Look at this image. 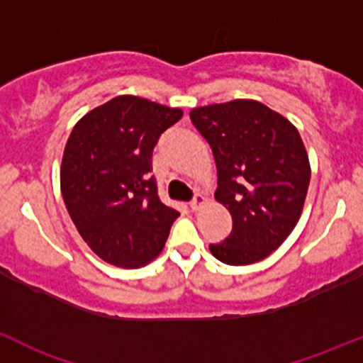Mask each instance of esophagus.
Instances as JSON below:
<instances>
[{
    "instance_id": "34e87169",
    "label": "esophagus",
    "mask_w": 363,
    "mask_h": 363,
    "mask_svg": "<svg viewBox=\"0 0 363 363\" xmlns=\"http://www.w3.org/2000/svg\"><path fill=\"white\" fill-rule=\"evenodd\" d=\"M205 203H207V198H205L203 194H196V196H194V200L189 203V207H191L193 211H200Z\"/></svg>"
}]
</instances>
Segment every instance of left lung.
<instances>
[{
    "instance_id": "left-lung-1",
    "label": "left lung",
    "mask_w": 363,
    "mask_h": 363,
    "mask_svg": "<svg viewBox=\"0 0 363 363\" xmlns=\"http://www.w3.org/2000/svg\"><path fill=\"white\" fill-rule=\"evenodd\" d=\"M194 127L211 144L217 167L216 200L233 230L211 252L224 264L262 261L287 240L306 201L311 167L291 121L252 99L194 108Z\"/></svg>"
}]
</instances>
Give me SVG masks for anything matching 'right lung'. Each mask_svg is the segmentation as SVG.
I'll list each match as a JSON object with an SVG mask.
<instances>
[{"mask_svg": "<svg viewBox=\"0 0 363 363\" xmlns=\"http://www.w3.org/2000/svg\"><path fill=\"white\" fill-rule=\"evenodd\" d=\"M182 109L118 95L72 128L60 165V191L72 223L102 261L140 268L160 255L179 212L162 203L151 177L158 137Z\"/></svg>", "mask_w": 363, "mask_h": 363, "instance_id": "right-lung-1", "label": "right lung"}]
</instances>
